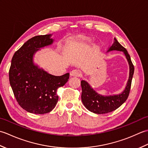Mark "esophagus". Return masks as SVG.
<instances>
[{"label": "esophagus", "instance_id": "obj_1", "mask_svg": "<svg viewBox=\"0 0 148 148\" xmlns=\"http://www.w3.org/2000/svg\"><path fill=\"white\" fill-rule=\"evenodd\" d=\"M81 75V72L78 70H72L70 72V76H73V77H79Z\"/></svg>", "mask_w": 148, "mask_h": 148}]
</instances>
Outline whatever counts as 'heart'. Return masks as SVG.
Here are the masks:
<instances>
[{"label": "heart", "mask_w": 148, "mask_h": 148, "mask_svg": "<svg viewBox=\"0 0 148 148\" xmlns=\"http://www.w3.org/2000/svg\"><path fill=\"white\" fill-rule=\"evenodd\" d=\"M91 41H92V40L89 38H83L79 42L81 45H84V44H90Z\"/></svg>", "instance_id": "b5f03b06"}]
</instances>
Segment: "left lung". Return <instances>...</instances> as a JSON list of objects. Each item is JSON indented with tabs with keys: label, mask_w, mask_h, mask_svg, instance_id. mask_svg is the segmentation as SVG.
I'll use <instances>...</instances> for the list:
<instances>
[{
	"label": "left lung",
	"mask_w": 148,
	"mask_h": 148,
	"mask_svg": "<svg viewBox=\"0 0 148 148\" xmlns=\"http://www.w3.org/2000/svg\"><path fill=\"white\" fill-rule=\"evenodd\" d=\"M114 40V43L109 47L108 52L114 50L123 52L129 64V77H128L127 86L121 93L109 96L100 95L93 90L87 81L84 80L81 81V85L82 88V94H81L82 102L88 110L95 114H106L114 111L126 101L129 95L132 80L134 72V67L127 49L118 42L116 38Z\"/></svg>",
	"instance_id": "obj_1"
}]
</instances>
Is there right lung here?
Instances as JSON below:
<instances>
[{"label":"right lung","mask_w":148,"mask_h":148,"mask_svg":"<svg viewBox=\"0 0 148 148\" xmlns=\"http://www.w3.org/2000/svg\"><path fill=\"white\" fill-rule=\"evenodd\" d=\"M51 36H37L28 40L11 60L9 77L15 98L22 108L34 114H45L55 108L58 100L57 89L69 78V73L53 76L34 64L36 53L54 41Z\"/></svg>","instance_id":"right-lung-1"}]
</instances>
